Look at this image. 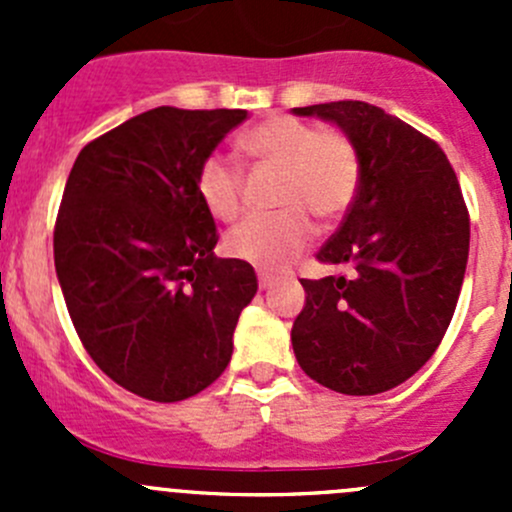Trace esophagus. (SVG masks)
<instances>
[{"label":"esophagus","mask_w":512,"mask_h":512,"mask_svg":"<svg viewBox=\"0 0 512 512\" xmlns=\"http://www.w3.org/2000/svg\"><path fill=\"white\" fill-rule=\"evenodd\" d=\"M257 282H260V289H270L272 287V277L265 275V272H257Z\"/></svg>","instance_id":"1"}]
</instances>
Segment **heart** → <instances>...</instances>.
<instances>
[{"mask_svg":"<svg viewBox=\"0 0 512 512\" xmlns=\"http://www.w3.org/2000/svg\"><path fill=\"white\" fill-rule=\"evenodd\" d=\"M237 148L255 163L280 170L275 215L242 220L227 235V252L267 272L287 270L312 242L314 225L342 218L361 180L359 153L342 128H317L292 116H272L237 138ZM195 190L215 220L237 218L242 173L232 160L213 153L195 173Z\"/></svg>","mask_w":512,"mask_h":512,"instance_id":"1","label":"heart"}]
</instances>
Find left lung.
<instances>
[{"mask_svg": "<svg viewBox=\"0 0 512 512\" xmlns=\"http://www.w3.org/2000/svg\"><path fill=\"white\" fill-rule=\"evenodd\" d=\"M354 141L361 180L317 252L337 275L302 280L292 347L304 374L347 396L389 391L441 344L461 294L471 218L456 170L433 138L364 101L294 108Z\"/></svg>", "mask_w": 512, "mask_h": 512, "instance_id": "1", "label": "left lung"}]
</instances>
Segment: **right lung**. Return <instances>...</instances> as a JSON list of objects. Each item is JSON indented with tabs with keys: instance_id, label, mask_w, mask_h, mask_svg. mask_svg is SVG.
<instances>
[{
	"instance_id": "obj_1",
	"label": "right lung",
	"mask_w": 512,
	"mask_h": 512,
	"mask_svg": "<svg viewBox=\"0 0 512 512\" xmlns=\"http://www.w3.org/2000/svg\"><path fill=\"white\" fill-rule=\"evenodd\" d=\"M242 108L158 106L81 148L54 227L66 309L98 369L141 399L208 389L257 292L250 262L215 257L218 227L195 190L200 163Z\"/></svg>"
}]
</instances>
